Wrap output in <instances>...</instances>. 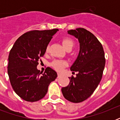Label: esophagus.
Here are the masks:
<instances>
[{"mask_svg": "<svg viewBox=\"0 0 120 120\" xmlns=\"http://www.w3.org/2000/svg\"><path fill=\"white\" fill-rule=\"evenodd\" d=\"M60 77H61V75H60V73H58V76H57V78L58 79V78H60Z\"/></svg>", "mask_w": 120, "mask_h": 120, "instance_id": "1", "label": "esophagus"}]
</instances>
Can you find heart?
Segmentation results:
<instances>
[{
  "instance_id": "1",
  "label": "heart",
  "mask_w": 120,
  "mask_h": 120,
  "mask_svg": "<svg viewBox=\"0 0 120 120\" xmlns=\"http://www.w3.org/2000/svg\"><path fill=\"white\" fill-rule=\"evenodd\" d=\"M62 44L64 45V47L65 48L66 50H67L68 49H71L73 47V45H74V42H73V40L70 38L66 37V38H64L62 39ZM49 50V46H47L46 47V49H45V52H48ZM50 65L54 69H55L58 71H61L63 70L64 67H65L67 65V64L65 61L55 60L51 63Z\"/></svg>"
}]
</instances>
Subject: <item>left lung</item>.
<instances>
[{
  "label": "left lung",
  "mask_w": 120,
  "mask_h": 120,
  "mask_svg": "<svg viewBox=\"0 0 120 120\" xmlns=\"http://www.w3.org/2000/svg\"><path fill=\"white\" fill-rule=\"evenodd\" d=\"M80 42V52L70 70L72 75L68 85L62 88L65 98L73 103H80L89 98L102 78L105 65L103 48L94 35L83 28L68 31Z\"/></svg>",
  "instance_id": "8db88e82"
}]
</instances>
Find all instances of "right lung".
Listing matches in <instances>:
<instances>
[{"mask_svg":"<svg viewBox=\"0 0 120 120\" xmlns=\"http://www.w3.org/2000/svg\"><path fill=\"white\" fill-rule=\"evenodd\" d=\"M57 29L30 30L16 40L8 55L7 72L12 88L22 99L34 102L45 97L57 74L47 67L44 73L37 68L45 49Z\"/></svg>","mask_w":120,"mask_h":120,"instance_id":"right-lung-1","label":"right lung"}]
</instances>
